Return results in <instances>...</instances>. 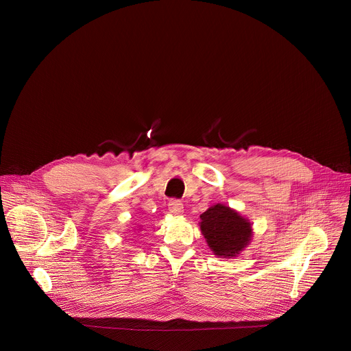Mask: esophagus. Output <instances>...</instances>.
I'll list each match as a JSON object with an SVG mask.
<instances>
[{"label": "esophagus", "mask_w": 351, "mask_h": 351, "mask_svg": "<svg viewBox=\"0 0 351 351\" xmlns=\"http://www.w3.org/2000/svg\"><path fill=\"white\" fill-rule=\"evenodd\" d=\"M168 208H169V213L172 214H182L183 213V204L180 199H171L169 204H168Z\"/></svg>", "instance_id": "1"}]
</instances>
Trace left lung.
Segmentation results:
<instances>
[{
	"label": "left lung",
	"mask_w": 351,
	"mask_h": 351,
	"mask_svg": "<svg viewBox=\"0 0 351 351\" xmlns=\"http://www.w3.org/2000/svg\"><path fill=\"white\" fill-rule=\"evenodd\" d=\"M199 228L218 257H234L252 239V225L236 211L217 204L202 214Z\"/></svg>",
	"instance_id": "1"
}]
</instances>
